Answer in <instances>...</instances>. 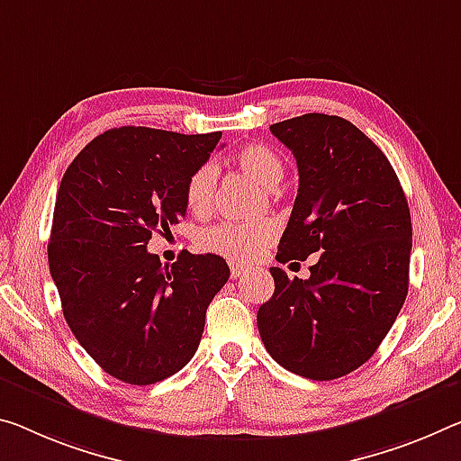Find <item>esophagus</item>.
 Segmentation results:
<instances>
[{
	"mask_svg": "<svg viewBox=\"0 0 461 461\" xmlns=\"http://www.w3.org/2000/svg\"><path fill=\"white\" fill-rule=\"evenodd\" d=\"M230 270H231V279H240V276H242L244 273H246V268L244 267H240V265H230Z\"/></svg>",
	"mask_w": 461,
	"mask_h": 461,
	"instance_id": "34e87169",
	"label": "esophagus"
}]
</instances>
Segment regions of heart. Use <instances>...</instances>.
I'll return each mask as SVG.
<instances>
[{
  "mask_svg": "<svg viewBox=\"0 0 461 461\" xmlns=\"http://www.w3.org/2000/svg\"><path fill=\"white\" fill-rule=\"evenodd\" d=\"M233 164L242 170L248 178L265 188L279 185L285 164L279 153L265 143H250L236 151ZM217 186V167L211 162L196 166L186 178L185 199L188 209L196 215L209 213L213 207V196ZM275 238V223L270 219H257L246 223H219L201 231L199 246L204 252H213L236 262H250L267 250Z\"/></svg>",
  "mask_w": 461,
  "mask_h": 461,
  "instance_id": "obj_1",
  "label": "heart"
}]
</instances>
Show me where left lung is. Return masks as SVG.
Returning <instances> with one entry per match:
<instances>
[{
  "instance_id": "1",
  "label": "left lung",
  "mask_w": 461,
  "mask_h": 461,
  "mask_svg": "<svg viewBox=\"0 0 461 461\" xmlns=\"http://www.w3.org/2000/svg\"><path fill=\"white\" fill-rule=\"evenodd\" d=\"M294 151L299 188L276 260L320 252L310 279L273 267L275 294L257 322L270 357L328 382L371 359L404 305L412 223L384 151L353 122L302 114L270 125Z\"/></svg>"
}]
</instances>
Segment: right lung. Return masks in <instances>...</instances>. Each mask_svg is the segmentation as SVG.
Instances as JSON below:
<instances>
[{
  "label": "right lung",
  "mask_w": 461,
  "mask_h": 461,
  "mask_svg": "<svg viewBox=\"0 0 461 461\" xmlns=\"http://www.w3.org/2000/svg\"><path fill=\"white\" fill-rule=\"evenodd\" d=\"M219 139L111 129L63 174L50 276L79 345L125 384L149 385L185 367L199 348L211 299L230 279L217 254L182 250L164 267L148 252L153 231H170L186 215V178Z\"/></svg>",
  "instance_id": "obj_1"
}]
</instances>
